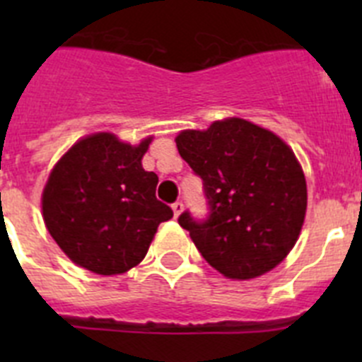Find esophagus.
I'll return each instance as SVG.
<instances>
[{"label":"esophagus","instance_id":"34e87169","mask_svg":"<svg viewBox=\"0 0 362 362\" xmlns=\"http://www.w3.org/2000/svg\"><path fill=\"white\" fill-rule=\"evenodd\" d=\"M172 210H174V216L179 217L181 212H183V203H181V201H175V203L172 204Z\"/></svg>","mask_w":362,"mask_h":362}]
</instances>
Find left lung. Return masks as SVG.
Masks as SVG:
<instances>
[{"mask_svg":"<svg viewBox=\"0 0 362 362\" xmlns=\"http://www.w3.org/2000/svg\"><path fill=\"white\" fill-rule=\"evenodd\" d=\"M181 158L204 181L210 217L179 225L206 263L233 281L261 277L290 254L305 223L306 179L293 150L272 130L241 117L175 136Z\"/></svg>","mask_w":362,"mask_h":362,"instance_id":"left-lung-1","label":"left lung"}]
</instances>
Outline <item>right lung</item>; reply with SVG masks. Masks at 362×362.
Returning <instances> with one entry per match:
<instances>
[{"label": "right lung", "instance_id": "obj_1", "mask_svg": "<svg viewBox=\"0 0 362 362\" xmlns=\"http://www.w3.org/2000/svg\"><path fill=\"white\" fill-rule=\"evenodd\" d=\"M153 136L137 145L95 132L74 143L50 170L41 194L45 226L74 264L119 276L145 259L158 226L174 212L158 201V175L141 159Z\"/></svg>", "mask_w": 362, "mask_h": 362}]
</instances>
